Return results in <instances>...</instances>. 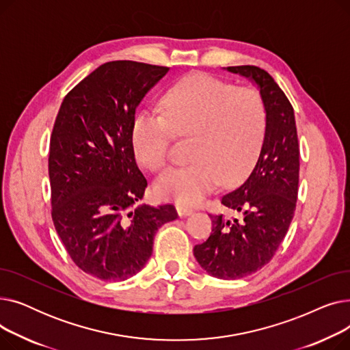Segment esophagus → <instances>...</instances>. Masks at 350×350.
<instances>
[{
  "label": "esophagus",
  "instance_id": "esophagus-1",
  "mask_svg": "<svg viewBox=\"0 0 350 350\" xmlns=\"http://www.w3.org/2000/svg\"><path fill=\"white\" fill-rule=\"evenodd\" d=\"M177 213H178L180 217H187V215H191V214L194 213V210H193V208H189V207H186V206L178 204V206H177Z\"/></svg>",
  "mask_w": 350,
  "mask_h": 350
}]
</instances>
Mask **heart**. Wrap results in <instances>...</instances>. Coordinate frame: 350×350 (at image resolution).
<instances>
[{"instance_id": "1", "label": "heart", "mask_w": 350, "mask_h": 350, "mask_svg": "<svg viewBox=\"0 0 350 350\" xmlns=\"http://www.w3.org/2000/svg\"><path fill=\"white\" fill-rule=\"evenodd\" d=\"M163 114L140 110L132 124L137 160L152 172L169 159L173 131L193 136L190 164L165 170L156 181L161 198L197 204L221 180L244 178L258 159L267 135L268 113L255 88L238 86L207 73H191L170 88Z\"/></svg>"}]
</instances>
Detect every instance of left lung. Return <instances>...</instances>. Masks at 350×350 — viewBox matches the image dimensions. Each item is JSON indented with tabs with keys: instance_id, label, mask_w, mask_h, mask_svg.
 <instances>
[{
	"instance_id": "left-lung-1",
	"label": "left lung",
	"mask_w": 350,
	"mask_h": 350,
	"mask_svg": "<svg viewBox=\"0 0 350 350\" xmlns=\"http://www.w3.org/2000/svg\"><path fill=\"white\" fill-rule=\"evenodd\" d=\"M226 69L258 88L268 113L267 135L248 178L221 197L241 219L210 215L211 235L193 252L213 277L237 280L267 265L288 232L298 197L299 144L293 107L269 73L252 65Z\"/></svg>"
}]
</instances>
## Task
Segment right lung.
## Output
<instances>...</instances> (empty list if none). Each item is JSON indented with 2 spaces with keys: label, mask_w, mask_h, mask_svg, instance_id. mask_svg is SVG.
<instances>
[{
  "label": "right lung",
  "mask_w": 350,
  "mask_h": 350,
  "mask_svg": "<svg viewBox=\"0 0 350 350\" xmlns=\"http://www.w3.org/2000/svg\"><path fill=\"white\" fill-rule=\"evenodd\" d=\"M167 72L106 62L65 96L53 124L52 221L72 261L103 281L136 275L150 258L156 231L177 218L172 204L136 206L147 180L136 164L132 124L147 92Z\"/></svg>",
  "instance_id": "add662e5"
}]
</instances>
